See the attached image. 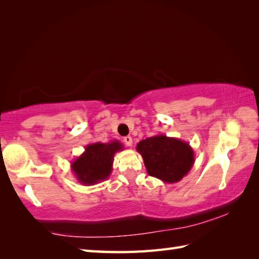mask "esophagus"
Returning a JSON list of instances; mask_svg holds the SVG:
<instances>
[{"label":"esophagus","instance_id":"obj_1","mask_svg":"<svg viewBox=\"0 0 259 259\" xmlns=\"http://www.w3.org/2000/svg\"><path fill=\"white\" fill-rule=\"evenodd\" d=\"M123 142L126 147H131L133 146V138H131L130 136H126L123 138Z\"/></svg>","mask_w":259,"mask_h":259}]
</instances>
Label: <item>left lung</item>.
Instances as JSON below:
<instances>
[{"label":"left lung","instance_id":"left-lung-1","mask_svg":"<svg viewBox=\"0 0 259 259\" xmlns=\"http://www.w3.org/2000/svg\"><path fill=\"white\" fill-rule=\"evenodd\" d=\"M148 175L164 184H176L190 171L195 152L188 142L164 135H156L137 145Z\"/></svg>","mask_w":259,"mask_h":259}]
</instances>
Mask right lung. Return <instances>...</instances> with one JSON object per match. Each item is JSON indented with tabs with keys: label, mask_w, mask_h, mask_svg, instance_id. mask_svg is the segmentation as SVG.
I'll return each instance as SVG.
<instances>
[{
	"label": "right lung",
	"mask_w": 259,
	"mask_h": 259,
	"mask_svg": "<svg viewBox=\"0 0 259 259\" xmlns=\"http://www.w3.org/2000/svg\"><path fill=\"white\" fill-rule=\"evenodd\" d=\"M123 149V145L118 140L88 145L84 152L71 162L75 179L84 186H93L108 179L112 172L115 152Z\"/></svg>",
	"instance_id": "right-lung-1"
}]
</instances>
